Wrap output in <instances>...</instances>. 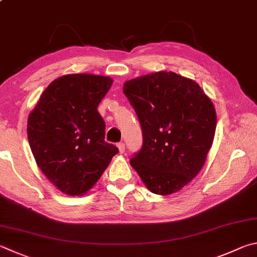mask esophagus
I'll use <instances>...</instances> for the list:
<instances>
[{
	"instance_id": "34e87169",
	"label": "esophagus",
	"mask_w": 257,
	"mask_h": 257,
	"mask_svg": "<svg viewBox=\"0 0 257 257\" xmlns=\"http://www.w3.org/2000/svg\"><path fill=\"white\" fill-rule=\"evenodd\" d=\"M117 148H118V150H119L120 154H123V152L125 151V145H124L123 142L118 143V145H117Z\"/></svg>"
}]
</instances>
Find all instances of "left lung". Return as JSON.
<instances>
[{
  "mask_svg": "<svg viewBox=\"0 0 257 257\" xmlns=\"http://www.w3.org/2000/svg\"><path fill=\"white\" fill-rule=\"evenodd\" d=\"M123 92L143 137L130 164L155 194L181 191L200 173L212 146V101L195 81L165 71L126 81Z\"/></svg>",
  "mask_w": 257,
  "mask_h": 257,
  "instance_id": "obj_1",
  "label": "left lung"
}]
</instances>
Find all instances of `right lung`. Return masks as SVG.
Here are the masks:
<instances>
[{
    "label": "right lung",
    "instance_id": "obj_1",
    "mask_svg": "<svg viewBox=\"0 0 257 257\" xmlns=\"http://www.w3.org/2000/svg\"><path fill=\"white\" fill-rule=\"evenodd\" d=\"M111 83L108 76L63 75L45 89L28 117L36 163L65 194L89 191L118 152L105 141V120L97 109Z\"/></svg>",
    "mask_w": 257,
    "mask_h": 257
}]
</instances>
